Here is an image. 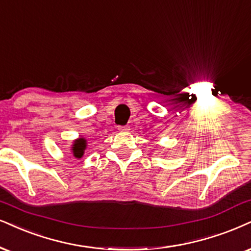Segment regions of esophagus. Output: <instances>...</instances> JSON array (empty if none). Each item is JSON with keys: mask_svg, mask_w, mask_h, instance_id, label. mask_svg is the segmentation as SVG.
Masks as SVG:
<instances>
[{"mask_svg": "<svg viewBox=\"0 0 251 251\" xmlns=\"http://www.w3.org/2000/svg\"><path fill=\"white\" fill-rule=\"evenodd\" d=\"M118 129L120 132H128L129 131V126H119Z\"/></svg>", "mask_w": 251, "mask_h": 251, "instance_id": "34e87169", "label": "esophagus"}]
</instances>
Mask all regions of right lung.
Instances as JSON below:
<instances>
[{
	"label": "right lung",
	"mask_w": 251,
	"mask_h": 251,
	"mask_svg": "<svg viewBox=\"0 0 251 251\" xmlns=\"http://www.w3.org/2000/svg\"><path fill=\"white\" fill-rule=\"evenodd\" d=\"M85 148H87V140L84 138H78L77 140L74 141V144L72 146L73 156L76 158H81L83 156Z\"/></svg>",
	"instance_id": "right-lung-1"
}]
</instances>
